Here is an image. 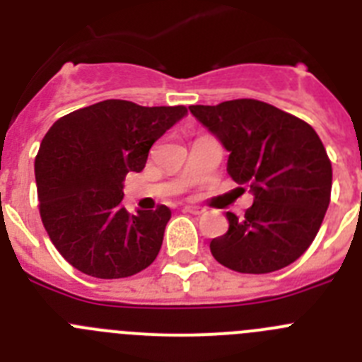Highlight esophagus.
Listing matches in <instances>:
<instances>
[{
	"label": "esophagus",
	"instance_id": "34e87169",
	"mask_svg": "<svg viewBox=\"0 0 362 362\" xmlns=\"http://www.w3.org/2000/svg\"><path fill=\"white\" fill-rule=\"evenodd\" d=\"M183 212L194 214V216H199V214H203V209H199V206H194V204H187V206H183Z\"/></svg>",
	"mask_w": 362,
	"mask_h": 362
}]
</instances>
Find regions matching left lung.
<instances>
[{"label": "left lung", "mask_w": 362, "mask_h": 362, "mask_svg": "<svg viewBox=\"0 0 362 362\" xmlns=\"http://www.w3.org/2000/svg\"><path fill=\"white\" fill-rule=\"evenodd\" d=\"M188 110L230 153V177L254 196L245 217L226 214L228 232L210 243L214 257L241 274L292 264L312 245L330 204L332 163L315 130L257 99Z\"/></svg>", "instance_id": "left-lung-1"}]
</instances>
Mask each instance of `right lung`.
Returning a JSON list of instances; mask_svg holds the SVG:
<instances>
[{"mask_svg": "<svg viewBox=\"0 0 362 362\" xmlns=\"http://www.w3.org/2000/svg\"><path fill=\"white\" fill-rule=\"evenodd\" d=\"M185 116V107L107 99L70 112L45 134L34 163L41 221L74 268L119 279L158 257L170 209L129 214L123 181L145 168L150 146Z\"/></svg>", "mask_w": 362, "mask_h": 362, "instance_id": "right-lung-1", "label": "right lung"}]
</instances>
